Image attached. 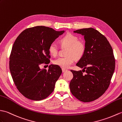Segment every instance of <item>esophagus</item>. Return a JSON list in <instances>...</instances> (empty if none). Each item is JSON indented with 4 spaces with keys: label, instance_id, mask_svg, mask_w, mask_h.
Returning a JSON list of instances; mask_svg holds the SVG:
<instances>
[{
    "label": "esophagus",
    "instance_id": "esophagus-1",
    "mask_svg": "<svg viewBox=\"0 0 122 122\" xmlns=\"http://www.w3.org/2000/svg\"><path fill=\"white\" fill-rule=\"evenodd\" d=\"M67 71V70L66 69H64V68H62V71H63V72H65V71Z\"/></svg>",
    "mask_w": 122,
    "mask_h": 122
}]
</instances>
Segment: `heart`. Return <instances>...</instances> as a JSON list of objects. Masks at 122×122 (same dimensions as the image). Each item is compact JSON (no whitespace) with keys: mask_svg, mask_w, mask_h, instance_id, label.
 <instances>
[{"mask_svg":"<svg viewBox=\"0 0 122 122\" xmlns=\"http://www.w3.org/2000/svg\"><path fill=\"white\" fill-rule=\"evenodd\" d=\"M63 47H67L66 57H61L53 61V64L63 68H67L74 63L75 58L79 59L83 55L85 51V44L82 41L78 40V37L74 34L67 33L60 40ZM48 51L53 56L58 54V48L55 43H51Z\"/></svg>","mask_w":122,"mask_h":122,"instance_id":"1","label":"heart"}]
</instances>
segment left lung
I'll list each match as a JSON object with an SVG mask.
<instances>
[{
	"instance_id": "1",
	"label": "left lung",
	"mask_w": 122,
	"mask_h": 122,
	"mask_svg": "<svg viewBox=\"0 0 122 122\" xmlns=\"http://www.w3.org/2000/svg\"><path fill=\"white\" fill-rule=\"evenodd\" d=\"M74 32L84 36L85 51L76 64L82 71L70 70L73 74L70 91L80 101L91 102L103 95L110 85L115 66L113 50L106 37L93 28Z\"/></svg>"
}]
</instances>
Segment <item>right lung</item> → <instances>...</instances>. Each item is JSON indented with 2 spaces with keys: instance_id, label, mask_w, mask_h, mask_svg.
Segmentation results:
<instances>
[{
  "instance_id": "obj_1",
  "label": "right lung",
  "mask_w": 122,
  "mask_h": 122,
  "mask_svg": "<svg viewBox=\"0 0 122 122\" xmlns=\"http://www.w3.org/2000/svg\"><path fill=\"white\" fill-rule=\"evenodd\" d=\"M64 32L36 26L25 29L15 40L10 56V71L18 90L26 98L40 101L54 91L61 69L51 64L47 70L40 66L50 63L49 45Z\"/></svg>"
}]
</instances>
